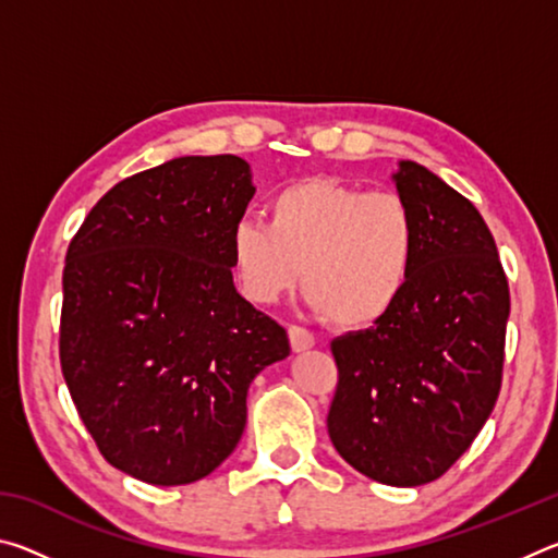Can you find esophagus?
<instances>
[{
    "label": "esophagus",
    "instance_id": "obj_1",
    "mask_svg": "<svg viewBox=\"0 0 558 558\" xmlns=\"http://www.w3.org/2000/svg\"><path fill=\"white\" fill-rule=\"evenodd\" d=\"M288 337H290L292 352H305V349H313L315 347V335L310 332V329H305V327L290 325L288 327Z\"/></svg>",
    "mask_w": 558,
    "mask_h": 558
}]
</instances>
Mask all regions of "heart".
Masks as SVG:
<instances>
[{
  "instance_id": "obj_1",
  "label": "heart",
  "mask_w": 558,
  "mask_h": 558,
  "mask_svg": "<svg viewBox=\"0 0 558 558\" xmlns=\"http://www.w3.org/2000/svg\"><path fill=\"white\" fill-rule=\"evenodd\" d=\"M418 256L411 204L393 192H366L327 177L278 189L266 221L231 231L241 290L270 305L305 276L307 305L339 327H369L399 305Z\"/></svg>"
}]
</instances>
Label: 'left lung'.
<instances>
[{
    "mask_svg": "<svg viewBox=\"0 0 558 558\" xmlns=\"http://www.w3.org/2000/svg\"><path fill=\"white\" fill-rule=\"evenodd\" d=\"M393 179L418 223L413 278L389 315L332 342L327 430L362 475L418 487L450 470L495 409L509 286L470 199L409 159Z\"/></svg>",
    "mask_w": 558,
    "mask_h": 558,
    "instance_id": "1",
    "label": "left lung"
}]
</instances>
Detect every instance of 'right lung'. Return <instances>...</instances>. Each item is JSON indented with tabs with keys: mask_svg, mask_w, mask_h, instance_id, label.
I'll return each mask as SVG.
<instances>
[{
	"mask_svg": "<svg viewBox=\"0 0 558 558\" xmlns=\"http://www.w3.org/2000/svg\"><path fill=\"white\" fill-rule=\"evenodd\" d=\"M253 194L245 159L179 157L112 186L65 253V386L100 456L143 483L219 468L251 381L290 354L233 288L231 231Z\"/></svg>",
	"mask_w": 558,
	"mask_h": 558,
	"instance_id": "right-lung-1",
	"label": "right lung"
}]
</instances>
